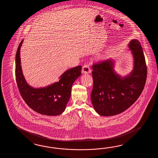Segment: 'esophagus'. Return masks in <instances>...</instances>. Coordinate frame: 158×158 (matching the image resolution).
Wrapping results in <instances>:
<instances>
[{
	"mask_svg": "<svg viewBox=\"0 0 158 158\" xmlns=\"http://www.w3.org/2000/svg\"><path fill=\"white\" fill-rule=\"evenodd\" d=\"M91 71L89 65L85 64L82 67V73H84V74L89 73H90Z\"/></svg>",
	"mask_w": 158,
	"mask_h": 158,
	"instance_id": "34e87169",
	"label": "esophagus"
}]
</instances>
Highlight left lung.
Here are the masks:
<instances>
[{
	"mask_svg": "<svg viewBox=\"0 0 158 158\" xmlns=\"http://www.w3.org/2000/svg\"><path fill=\"white\" fill-rule=\"evenodd\" d=\"M128 46L134 58V67L124 77L115 73L112 59L93 65L91 100L94 110L101 116H114L125 111L137 100L144 89L148 71L141 44L133 40Z\"/></svg>",
	"mask_w": 158,
	"mask_h": 158,
	"instance_id": "obj_1",
	"label": "left lung"
}]
</instances>
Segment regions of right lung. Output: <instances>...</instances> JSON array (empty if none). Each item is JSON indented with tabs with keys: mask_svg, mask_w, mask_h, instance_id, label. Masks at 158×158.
I'll return each mask as SVG.
<instances>
[{
	"mask_svg": "<svg viewBox=\"0 0 158 158\" xmlns=\"http://www.w3.org/2000/svg\"><path fill=\"white\" fill-rule=\"evenodd\" d=\"M22 40L16 55L15 76L21 95L27 105L34 111L47 116H56L64 112L71 97L72 85L81 74V66L65 71L56 82L46 87H31L23 74L21 66L20 48Z\"/></svg>",
	"mask_w": 158,
	"mask_h": 158,
	"instance_id": "right-lung-1",
	"label": "right lung"
}]
</instances>
